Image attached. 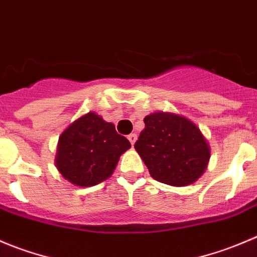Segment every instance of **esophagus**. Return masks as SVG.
<instances>
[{"label": "esophagus", "mask_w": 257, "mask_h": 257, "mask_svg": "<svg viewBox=\"0 0 257 257\" xmlns=\"http://www.w3.org/2000/svg\"><path fill=\"white\" fill-rule=\"evenodd\" d=\"M128 141L131 142V145H135V142H136V140H137V135L136 134H131V135H128Z\"/></svg>", "instance_id": "obj_1"}]
</instances>
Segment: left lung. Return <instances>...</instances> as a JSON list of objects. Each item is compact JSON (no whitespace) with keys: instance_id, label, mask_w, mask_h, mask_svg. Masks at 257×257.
<instances>
[{"instance_id":"1","label":"left lung","mask_w":257,"mask_h":257,"mask_svg":"<svg viewBox=\"0 0 257 257\" xmlns=\"http://www.w3.org/2000/svg\"><path fill=\"white\" fill-rule=\"evenodd\" d=\"M144 122L135 150L152 179L179 187L194 184L202 176L211 151L196 123L164 111L150 113Z\"/></svg>"}]
</instances>
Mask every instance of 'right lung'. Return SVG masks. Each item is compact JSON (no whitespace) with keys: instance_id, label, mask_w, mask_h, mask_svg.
Returning a JSON list of instances; mask_svg holds the SVG:
<instances>
[{"instance_id":"1","label":"right lung","mask_w":257,"mask_h":257,"mask_svg":"<svg viewBox=\"0 0 257 257\" xmlns=\"http://www.w3.org/2000/svg\"><path fill=\"white\" fill-rule=\"evenodd\" d=\"M130 147L128 140L116 132L113 123L90 111L61 134L55 164L72 185L95 186L113 174L120 156Z\"/></svg>"}]
</instances>
